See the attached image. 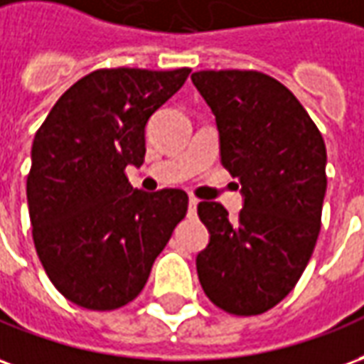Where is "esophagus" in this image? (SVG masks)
<instances>
[{
    "instance_id": "1",
    "label": "esophagus",
    "mask_w": 364,
    "mask_h": 364,
    "mask_svg": "<svg viewBox=\"0 0 364 364\" xmlns=\"http://www.w3.org/2000/svg\"><path fill=\"white\" fill-rule=\"evenodd\" d=\"M197 205H199V200L195 199V197H189V215L197 213Z\"/></svg>"
}]
</instances>
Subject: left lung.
<instances>
[{"instance_id":"1","label":"left lung","mask_w":364,"mask_h":364,"mask_svg":"<svg viewBox=\"0 0 364 364\" xmlns=\"http://www.w3.org/2000/svg\"><path fill=\"white\" fill-rule=\"evenodd\" d=\"M215 114L220 161L240 181L236 220L220 203L203 200L210 232L197 256L207 297L232 315L278 306L306 270L321 228L327 151L306 108L276 78L258 70L191 75Z\"/></svg>"}]
</instances>
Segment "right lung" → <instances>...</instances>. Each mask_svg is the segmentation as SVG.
Masks as SVG:
<instances>
[{
	"mask_svg": "<svg viewBox=\"0 0 364 364\" xmlns=\"http://www.w3.org/2000/svg\"><path fill=\"white\" fill-rule=\"evenodd\" d=\"M191 68H100L68 88L35 134L27 205L33 242L53 286L73 304L110 311L146 286L187 215L181 189H134L146 124Z\"/></svg>",
	"mask_w": 364,
	"mask_h": 364,
	"instance_id": "obj_1",
	"label": "right lung"
}]
</instances>
